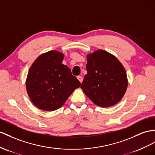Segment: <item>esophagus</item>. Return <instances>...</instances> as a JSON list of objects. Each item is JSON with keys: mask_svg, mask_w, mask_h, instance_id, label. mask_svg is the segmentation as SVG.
<instances>
[{"mask_svg": "<svg viewBox=\"0 0 155 155\" xmlns=\"http://www.w3.org/2000/svg\"><path fill=\"white\" fill-rule=\"evenodd\" d=\"M77 78L78 79V81H80V82L82 83V81H83V78H82V76H78V77H77Z\"/></svg>", "mask_w": 155, "mask_h": 155, "instance_id": "1", "label": "esophagus"}]
</instances>
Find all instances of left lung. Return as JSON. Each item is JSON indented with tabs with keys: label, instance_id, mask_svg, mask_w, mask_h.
<instances>
[{
	"label": "left lung",
	"instance_id": "1",
	"mask_svg": "<svg viewBox=\"0 0 155 155\" xmlns=\"http://www.w3.org/2000/svg\"><path fill=\"white\" fill-rule=\"evenodd\" d=\"M86 70L81 88L94 104L108 107L121 100L128 79L116 57L105 50H97L87 55Z\"/></svg>",
	"mask_w": 155,
	"mask_h": 155
}]
</instances>
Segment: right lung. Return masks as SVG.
Instances as JSON below:
<instances>
[{"mask_svg": "<svg viewBox=\"0 0 155 155\" xmlns=\"http://www.w3.org/2000/svg\"><path fill=\"white\" fill-rule=\"evenodd\" d=\"M63 54L52 50L43 54L30 67L26 88L33 104L51 111L60 108L81 82L61 63Z\"/></svg>", "mask_w": 155, "mask_h": 155, "instance_id": "right-lung-1", "label": "right lung"}]
</instances>
